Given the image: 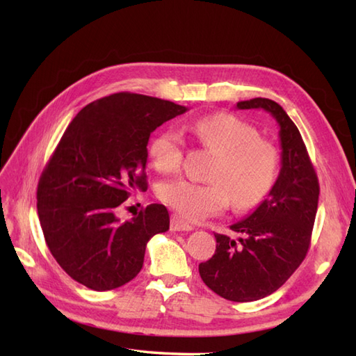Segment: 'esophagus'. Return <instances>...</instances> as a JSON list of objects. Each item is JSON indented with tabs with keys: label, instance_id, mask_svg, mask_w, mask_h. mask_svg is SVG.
Listing matches in <instances>:
<instances>
[{
	"label": "esophagus",
	"instance_id": "1",
	"mask_svg": "<svg viewBox=\"0 0 356 356\" xmlns=\"http://www.w3.org/2000/svg\"><path fill=\"white\" fill-rule=\"evenodd\" d=\"M171 229L172 231H193L194 228L190 223L182 220V218H180L177 214H172L171 216Z\"/></svg>",
	"mask_w": 356,
	"mask_h": 356
}]
</instances>
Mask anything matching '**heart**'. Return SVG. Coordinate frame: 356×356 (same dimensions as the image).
<instances>
[{
  "label": "heart",
  "instance_id": "b5f03b06",
  "mask_svg": "<svg viewBox=\"0 0 356 356\" xmlns=\"http://www.w3.org/2000/svg\"><path fill=\"white\" fill-rule=\"evenodd\" d=\"M203 145L217 153L208 184L174 179L157 186V197L186 220L222 213L229 207L251 209L274 188L280 157L274 145L263 140L257 128L232 115L207 116L188 125ZM149 161L161 172H176L184 161V140L174 130H165L153 139Z\"/></svg>",
  "mask_w": 356,
  "mask_h": 356
}]
</instances>
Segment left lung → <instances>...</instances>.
<instances>
[{
	"label": "left lung",
	"mask_w": 356,
	"mask_h": 356,
	"mask_svg": "<svg viewBox=\"0 0 356 356\" xmlns=\"http://www.w3.org/2000/svg\"><path fill=\"white\" fill-rule=\"evenodd\" d=\"M238 110L261 108L280 125L282 170L269 195L252 214L231 225L232 238L216 236V252L199 272L211 291L245 303L268 297L282 287L305 260L318 208L320 185L303 138L282 105L254 97L237 102Z\"/></svg>",
	"instance_id": "1"
}]
</instances>
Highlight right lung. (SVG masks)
Returning a JSON list of instances; mask_svg holds the SVG:
<instances>
[{
	"label": "right lung",
	"mask_w": 356,
	"mask_h": 356,
	"mask_svg": "<svg viewBox=\"0 0 356 356\" xmlns=\"http://www.w3.org/2000/svg\"><path fill=\"white\" fill-rule=\"evenodd\" d=\"M188 108L145 95L115 93L82 108L38 182V216L51 255L74 282L111 291L139 274L148 240L170 229L168 209L151 203L124 223L118 208L145 191L148 139Z\"/></svg>",
	"instance_id": "add662e5"
}]
</instances>
